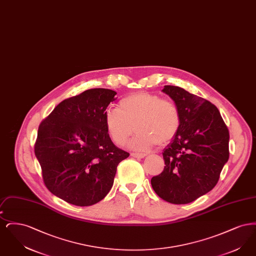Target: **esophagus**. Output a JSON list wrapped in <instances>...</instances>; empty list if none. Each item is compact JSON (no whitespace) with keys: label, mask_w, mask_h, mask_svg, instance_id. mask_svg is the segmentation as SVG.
I'll return each mask as SVG.
<instances>
[{"label":"esophagus","mask_w":256,"mask_h":256,"mask_svg":"<svg viewBox=\"0 0 256 256\" xmlns=\"http://www.w3.org/2000/svg\"><path fill=\"white\" fill-rule=\"evenodd\" d=\"M130 156L132 158H144L146 156V154H139V152H132Z\"/></svg>","instance_id":"1"}]
</instances>
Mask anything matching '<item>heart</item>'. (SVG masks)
I'll return each instance as SVG.
<instances>
[{
	"mask_svg": "<svg viewBox=\"0 0 256 256\" xmlns=\"http://www.w3.org/2000/svg\"><path fill=\"white\" fill-rule=\"evenodd\" d=\"M182 122L178 106L169 98L140 91L119 102L118 110L106 113V126L111 140L122 146L135 130L128 146L145 150L169 143L178 134Z\"/></svg>",
	"mask_w": 256,
	"mask_h": 256,
	"instance_id": "b5f03b06",
	"label": "heart"
}]
</instances>
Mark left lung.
I'll list each match as a JSON object with an SVG mask.
<instances>
[{"mask_svg":"<svg viewBox=\"0 0 256 256\" xmlns=\"http://www.w3.org/2000/svg\"><path fill=\"white\" fill-rule=\"evenodd\" d=\"M162 91L178 106L182 122L162 152L164 170L150 183L162 200L185 204L218 182L230 158V132L218 108L207 100L178 86H165Z\"/></svg>","mask_w":256,"mask_h":256,"instance_id":"left-lung-1","label":"left lung"}]
</instances>
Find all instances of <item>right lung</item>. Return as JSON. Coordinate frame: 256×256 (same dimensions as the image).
Wrapping results in <instances>:
<instances>
[{
	"mask_svg": "<svg viewBox=\"0 0 256 256\" xmlns=\"http://www.w3.org/2000/svg\"><path fill=\"white\" fill-rule=\"evenodd\" d=\"M117 93L94 88L61 102L40 124L34 152L50 192L78 206L102 200L118 164L130 154L117 148L106 126Z\"/></svg>",
	"mask_w": 256,
	"mask_h": 256,
	"instance_id": "right-lung-1",
	"label": "right lung"
}]
</instances>
